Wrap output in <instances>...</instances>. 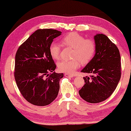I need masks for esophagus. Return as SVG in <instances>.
<instances>
[{
	"label": "esophagus",
	"instance_id": "obj_1",
	"mask_svg": "<svg viewBox=\"0 0 131 131\" xmlns=\"http://www.w3.org/2000/svg\"><path fill=\"white\" fill-rule=\"evenodd\" d=\"M64 76L66 77H67V78H73V75H71V74H67V73H66L65 74H64Z\"/></svg>",
	"mask_w": 131,
	"mask_h": 131
}]
</instances>
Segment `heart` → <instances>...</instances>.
I'll list each match as a JSON object with an SVG mask.
<instances>
[{"label": "heart", "instance_id": "heart-1", "mask_svg": "<svg viewBox=\"0 0 131 131\" xmlns=\"http://www.w3.org/2000/svg\"><path fill=\"white\" fill-rule=\"evenodd\" d=\"M61 43L65 47L73 48L71 60H60L58 69L61 72L73 74L80 67V62L86 64L94 58L96 52V43L92 39H85L76 32L70 33L61 39ZM49 53L52 58L57 60L60 58L61 46L58 43L52 42L49 46Z\"/></svg>", "mask_w": 131, "mask_h": 131}]
</instances>
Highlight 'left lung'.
Instances as JSON below:
<instances>
[{
    "instance_id": "1",
    "label": "left lung",
    "mask_w": 131,
    "mask_h": 131,
    "mask_svg": "<svg viewBox=\"0 0 131 131\" xmlns=\"http://www.w3.org/2000/svg\"><path fill=\"white\" fill-rule=\"evenodd\" d=\"M94 40L95 54L82 70L93 75L83 77L85 83L79 91L82 98L90 103H100L110 97L121 77V55L116 45L103 34H97Z\"/></svg>"
}]
</instances>
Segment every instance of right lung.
<instances>
[{
	"instance_id": "1",
	"label": "right lung",
	"mask_w": 131,
	"mask_h": 131,
	"mask_svg": "<svg viewBox=\"0 0 131 131\" xmlns=\"http://www.w3.org/2000/svg\"><path fill=\"white\" fill-rule=\"evenodd\" d=\"M61 34L53 29L37 30L16 53V83L23 97L35 105H49L58 95L60 80L64 74L53 71L56 65L49 49L53 39Z\"/></svg>"
}]
</instances>
